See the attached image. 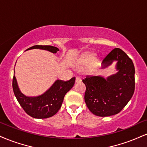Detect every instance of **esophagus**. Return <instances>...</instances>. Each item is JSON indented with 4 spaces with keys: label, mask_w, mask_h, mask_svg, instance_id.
Instances as JSON below:
<instances>
[{
    "label": "esophagus",
    "mask_w": 147,
    "mask_h": 147,
    "mask_svg": "<svg viewBox=\"0 0 147 147\" xmlns=\"http://www.w3.org/2000/svg\"><path fill=\"white\" fill-rule=\"evenodd\" d=\"M75 81H76V83H80L81 81V79L80 78V77H76Z\"/></svg>",
    "instance_id": "1"
}]
</instances>
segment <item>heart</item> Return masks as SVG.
Returning <instances> with one entry per match:
<instances>
[{
    "label": "heart",
    "instance_id": "obj_1",
    "mask_svg": "<svg viewBox=\"0 0 147 147\" xmlns=\"http://www.w3.org/2000/svg\"><path fill=\"white\" fill-rule=\"evenodd\" d=\"M95 58V55L92 53H87L84 55L81 58L80 62L82 64H89L93 61Z\"/></svg>",
    "mask_w": 147,
    "mask_h": 147
}]
</instances>
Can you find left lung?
<instances>
[{
  "mask_svg": "<svg viewBox=\"0 0 147 147\" xmlns=\"http://www.w3.org/2000/svg\"><path fill=\"white\" fill-rule=\"evenodd\" d=\"M117 61L118 72L107 79L87 76L82 80L86 90L84 99L96 116H109L119 113L128 103L135 90V68L132 60L121 49H113L102 61V68Z\"/></svg>",
  "mask_w": 147,
  "mask_h": 147,
  "instance_id": "1",
  "label": "left lung"
}]
</instances>
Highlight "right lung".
I'll use <instances>...</instances> for the list:
<instances>
[{
	"mask_svg": "<svg viewBox=\"0 0 147 147\" xmlns=\"http://www.w3.org/2000/svg\"><path fill=\"white\" fill-rule=\"evenodd\" d=\"M39 49L56 53L59 49L53 46L35 45L27 50ZM75 77L69 81L56 80L52 86L42 95L26 96L21 92L18 86L15 75L13 77V90L18 101L28 115L35 118H47L54 116L59 110L66 94L75 84Z\"/></svg>",
	"mask_w": 147,
	"mask_h": 147,
	"instance_id": "right-lung-1",
	"label": "right lung"
}]
</instances>
